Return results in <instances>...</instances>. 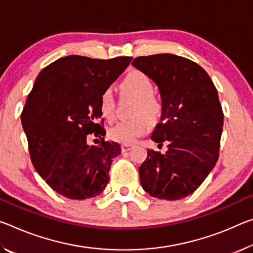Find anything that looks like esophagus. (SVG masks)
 <instances>
[{
	"label": "esophagus",
	"instance_id": "esophagus-1",
	"mask_svg": "<svg viewBox=\"0 0 253 253\" xmlns=\"http://www.w3.org/2000/svg\"><path fill=\"white\" fill-rule=\"evenodd\" d=\"M131 148H133V145H129V144H123V145H122V151L123 152H127V151L131 150Z\"/></svg>",
	"mask_w": 253,
	"mask_h": 253
}]
</instances>
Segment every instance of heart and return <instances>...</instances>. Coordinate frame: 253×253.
Returning a JSON list of instances; mask_svg holds the SVG:
<instances>
[{"label":"heart","mask_w":253,"mask_h":253,"mask_svg":"<svg viewBox=\"0 0 253 253\" xmlns=\"http://www.w3.org/2000/svg\"><path fill=\"white\" fill-rule=\"evenodd\" d=\"M120 89L125 94L137 99L133 114L135 118L117 123L110 128L108 134L112 141L120 144H131L147 131V120L153 125L159 123L163 115L164 105L162 100L154 94V82L142 71L129 72L120 82ZM98 107L103 118L108 120L114 118L116 100L114 91L110 87H107L100 93Z\"/></svg>","instance_id":"b5f03b06"}]
</instances>
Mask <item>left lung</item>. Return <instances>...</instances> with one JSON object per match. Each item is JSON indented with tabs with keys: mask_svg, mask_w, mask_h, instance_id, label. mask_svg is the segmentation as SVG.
<instances>
[{
	"mask_svg": "<svg viewBox=\"0 0 253 253\" xmlns=\"http://www.w3.org/2000/svg\"><path fill=\"white\" fill-rule=\"evenodd\" d=\"M131 65L158 84L164 105L152 139L168 151H147L139 167L143 189L167 200L187 197L218 160L224 114L217 90L202 66L181 56H139Z\"/></svg>",
	"mask_w": 253,
	"mask_h": 253,
	"instance_id": "obj_1",
	"label": "left lung"
}]
</instances>
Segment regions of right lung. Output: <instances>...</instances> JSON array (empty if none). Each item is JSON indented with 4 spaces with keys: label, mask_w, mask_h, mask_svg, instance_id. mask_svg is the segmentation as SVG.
I'll use <instances>...</instances> for the list:
<instances>
[{
    "label": "right lung",
    "mask_w": 253,
    "mask_h": 253,
    "mask_svg": "<svg viewBox=\"0 0 253 253\" xmlns=\"http://www.w3.org/2000/svg\"><path fill=\"white\" fill-rule=\"evenodd\" d=\"M131 57L93 59L65 56L36 79L21 112L30 159L51 189L70 199H89L105 190L120 145L103 138L98 101ZM96 137L90 146L88 137Z\"/></svg>",
    "instance_id": "right-lung-1"
}]
</instances>
